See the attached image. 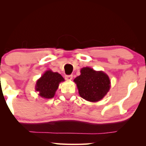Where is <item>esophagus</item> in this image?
<instances>
[{"instance_id": "34e87169", "label": "esophagus", "mask_w": 146, "mask_h": 146, "mask_svg": "<svg viewBox=\"0 0 146 146\" xmlns=\"http://www.w3.org/2000/svg\"><path fill=\"white\" fill-rule=\"evenodd\" d=\"M65 79H66V80H71L72 79H73V75H66V76H65Z\"/></svg>"}]
</instances>
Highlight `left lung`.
<instances>
[{
	"label": "left lung",
	"mask_w": 146,
	"mask_h": 146,
	"mask_svg": "<svg viewBox=\"0 0 146 146\" xmlns=\"http://www.w3.org/2000/svg\"><path fill=\"white\" fill-rule=\"evenodd\" d=\"M73 82L76 84L80 97L90 102L100 101L110 88V78L106 73L88 66L81 68L80 75Z\"/></svg>",
	"instance_id": "obj_1"
}]
</instances>
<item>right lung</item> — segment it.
Listing matches in <instances>:
<instances>
[{
    "label": "right lung",
    "mask_w": 146,
    "mask_h": 146,
    "mask_svg": "<svg viewBox=\"0 0 146 146\" xmlns=\"http://www.w3.org/2000/svg\"><path fill=\"white\" fill-rule=\"evenodd\" d=\"M64 81L60 73L47 70L37 80L35 90L38 95L44 99H51L54 97L59 84Z\"/></svg>",
    "instance_id": "obj_1"
}]
</instances>
